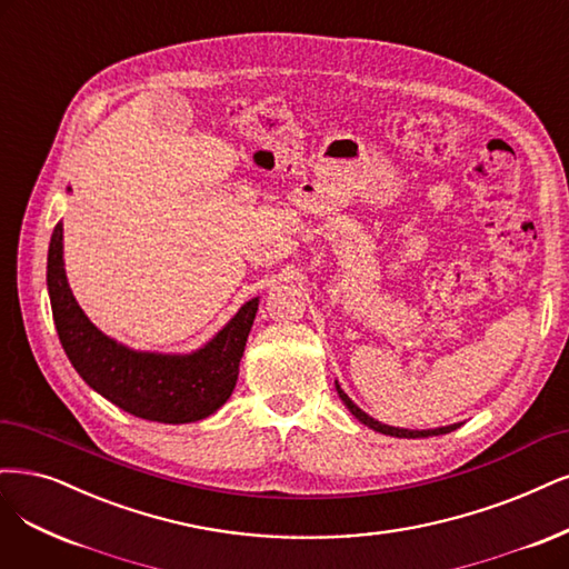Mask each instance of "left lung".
<instances>
[{
	"label": "left lung",
	"instance_id": "8db88e82",
	"mask_svg": "<svg viewBox=\"0 0 569 569\" xmlns=\"http://www.w3.org/2000/svg\"><path fill=\"white\" fill-rule=\"evenodd\" d=\"M337 390H339V398L343 400V405L352 411V417L360 419L365 426L379 430V433H383V436H393V438H428V436H445V433H452V430H457V428H459V423L445 426V428H436V430H407V428H393V426H386V423L375 421V419H371L369 415H365V411H362L356 402H352L339 386H337Z\"/></svg>",
	"mask_w": 569,
	"mask_h": 569
}]
</instances>
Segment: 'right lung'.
Masks as SVG:
<instances>
[{"label":"right lung","mask_w":569,"mask_h":569,"mask_svg":"<svg viewBox=\"0 0 569 569\" xmlns=\"http://www.w3.org/2000/svg\"><path fill=\"white\" fill-rule=\"evenodd\" d=\"M47 284L58 339L96 393L129 415L158 423H190L213 415L238 383L240 360L259 299L247 301L217 337L192 356H154L114 343L77 306L63 268V226L56 223Z\"/></svg>","instance_id":"add662e5"}]
</instances>
